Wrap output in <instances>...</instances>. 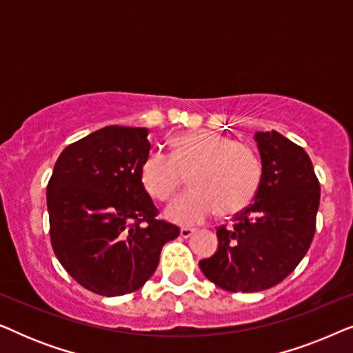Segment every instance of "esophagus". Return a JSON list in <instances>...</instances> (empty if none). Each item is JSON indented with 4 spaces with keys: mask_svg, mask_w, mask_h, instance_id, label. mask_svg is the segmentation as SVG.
Returning <instances> with one entry per match:
<instances>
[{
    "mask_svg": "<svg viewBox=\"0 0 353 353\" xmlns=\"http://www.w3.org/2000/svg\"><path fill=\"white\" fill-rule=\"evenodd\" d=\"M194 228H188V226H183V228L180 230V236L181 238H190V236L194 234Z\"/></svg>",
    "mask_w": 353,
    "mask_h": 353,
    "instance_id": "34e87169",
    "label": "esophagus"
}]
</instances>
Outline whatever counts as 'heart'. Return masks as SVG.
Listing matches in <instances>:
<instances>
[{
    "mask_svg": "<svg viewBox=\"0 0 353 353\" xmlns=\"http://www.w3.org/2000/svg\"><path fill=\"white\" fill-rule=\"evenodd\" d=\"M172 156L152 151L144 159L141 183L157 201L173 196L188 175L191 190L167 205V219L196 225L216 210L233 215L254 201L262 178V163L249 144L225 134L196 130L172 138Z\"/></svg>",
    "mask_w": 353,
    "mask_h": 353,
    "instance_id": "obj_1",
    "label": "heart"
}]
</instances>
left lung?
Listing matches in <instances>:
<instances>
[{
    "label": "left lung",
    "mask_w": 353,
    "mask_h": 353,
    "mask_svg": "<svg viewBox=\"0 0 353 353\" xmlns=\"http://www.w3.org/2000/svg\"><path fill=\"white\" fill-rule=\"evenodd\" d=\"M262 178L254 202L216 230L219 248L199 262L202 273L230 292L276 286L310 248L320 205V183L308 154L274 132L254 134Z\"/></svg>",
    "instance_id": "1"
}]
</instances>
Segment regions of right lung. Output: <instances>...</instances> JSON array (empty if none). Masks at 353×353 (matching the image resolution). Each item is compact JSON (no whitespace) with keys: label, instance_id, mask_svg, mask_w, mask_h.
<instances>
[{"label":"right lung","instance_id":"obj_1","mask_svg":"<svg viewBox=\"0 0 353 353\" xmlns=\"http://www.w3.org/2000/svg\"><path fill=\"white\" fill-rule=\"evenodd\" d=\"M148 128L109 125L61 152L48 183L51 244L65 272L88 291L115 297L152 276L178 226L157 220L144 190Z\"/></svg>","mask_w":353,"mask_h":353}]
</instances>
